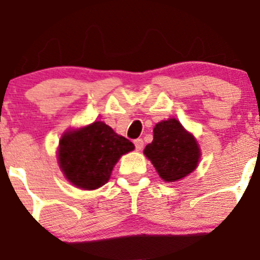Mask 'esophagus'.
<instances>
[{
    "mask_svg": "<svg viewBox=\"0 0 260 260\" xmlns=\"http://www.w3.org/2000/svg\"><path fill=\"white\" fill-rule=\"evenodd\" d=\"M135 146H136V150L137 151H141L143 148V140L142 138H137V140H135Z\"/></svg>",
    "mask_w": 260,
    "mask_h": 260,
    "instance_id": "esophagus-1",
    "label": "esophagus"
}]
</instances>
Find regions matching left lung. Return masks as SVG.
<instances>
[{
  "label": "left lung",
  "instance_id": "1",
  "mask_svg": "<svg viewBox=\"0 0 260 260\" xmlns=\"http://www.w3.org/2000/svg\"><path fill=\"white\" fill-rule=\"evenodd\" d=\"M143 153L166 183L178 181L193 173L202 155L196 137L175 118L155 125L152 142L146 146Z\"/></svg>",
  "mask_w": 260,
  "mask_h": 260
}]
</instances>
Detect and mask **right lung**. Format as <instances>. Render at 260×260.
I'll use <instances>...</instances> for the list:
<instances>
[{
  "instance_id": "add662e5",
  "label": "right lung",
  "mask_w": 260,
  "mask_h": 260,
  "mask_svg": "<svg viewBox=\"0 0 260 260\" xmlns=\"http://www.w3.org/2000/svg\"><path fill=\"white\" fill-rule=\"evenodd\" d=\"M135 145L104 122L67 129L59 140L58 164L64 178L76 188L94 190L108 183L120 157Z\"/></svg>"
}]
</instances>
